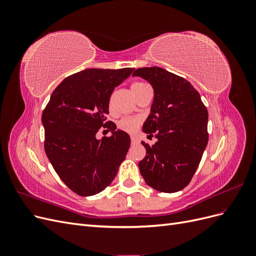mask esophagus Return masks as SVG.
<instances>
[{
	"label": "esophagus",
	"instance_id": "obj_1",
	"mask_svg": "<svg viewBox=\"0 0 256 256\" xmlns=\"http://www.w3.org/2000/svg\"><path fill=\"white\" fill-rule=\"evenodd\" d=\"M130 138H131V143H132V144H138V138L136 136H131Z\"/></svg>",
	"mask_w": 256,
	"mask_h": 256
}]
</instances>
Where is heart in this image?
Listing matches in <instances>:
<instances>
[{"instance_id":"heart-1","label":"heart","mask_w":256,"mask_h":256,"mask_svg":"<svg viewBox=\"0 0 256 256\" xmlns=\"http://www.w3.org/2000/svg\"><path fill=\"white\" fill-rule=\"evenodd\" d=\"M143 85H145V83H134L132 84L131 88H132V90H136L138 88H140L141 86H143ZM138 125H140V120L136 118H124L118 124V126L120 130L125 131V132H128V134L134 132L136 128L138 127Z\"/></svg>"}]
</instances>
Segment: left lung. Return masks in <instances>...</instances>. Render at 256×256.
Listing matches in <instances>:
<instances>
[{
	"label": "left lung",
	"mask_w": 256,
	"mask_h": 256,
	"mask_svg": "<svg viewBox=\"0 0 256 256\" xmlns=\"http://www.w3.org/2000/svg\"><path fill=\"white\" fill-rule=\"evenodd\" d=\"M154 88L150 114L143 131L157 142H142L146 156L138 162L150 187L173 193L188 186L208 143V112L191 83L160 67L138 68L132 74Z\"/></svg>",
	"instance_id": "left-lung-1"
}]
</instances>
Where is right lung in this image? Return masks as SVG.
Here are the masks:
<instances>
[{"label": "right lung", "instance_id": "1", "mask_svg": "<svg viewBox=\"0 0 256 256\" xmlns=\"http://www.w3.org/2000/svg\"><path fill=\"white\" fill-rule=\"evenodd\" d=\"M134 68H90L67 76L53 90L42 122L44 150L67 187L90 196L111 184L130 146V136L106 122L114 88ZM102 126L111 137L96 138Z\"/></svg>", "mask_w": 256, "mask_h": 256}]
</instances>
